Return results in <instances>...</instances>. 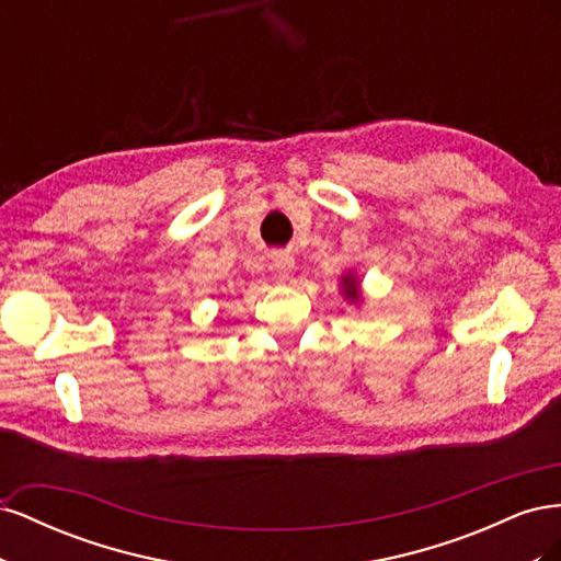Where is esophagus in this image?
<instances>
[{
  "mask_svg": "<svg viewBox=\"0 0 561 561\" xmlns=\"http://www.w3.org/2000/svg\"><path fill=\"white\" fill-rule=\"evenodd\" d=\"M295 268V260H293V254H287V252H274L271 254V260H268V271H274L276 276H287L290 274V271Z\"/></svg>",
  "mask_w": 561,
  "mask_h": 561,
  "instance_id": "1",
  "label": "esophagus"
}]
</instances>
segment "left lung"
I'll use <instances>...</instances> for the list:
<instances>
[{
	"mask_svg": "<svg viewBox=\"0 0 561 561\" xmlns=\"http://www.w3.org/2000/svg\"><path fill=\"white\" fill-rule=\"evenodd\" d=\"M344 283H346V295H348V297H355V295H358V285H355L353 280H348V278H346Z\"/></svg>",
	"mask_w": 561,
	"mask_h": 561,
	"instance_id": "obj_1",
	"label": "left lung"
}]
</instances>
